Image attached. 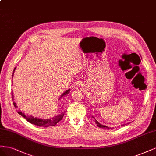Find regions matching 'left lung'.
Segmentation results:
<instances>
[{
    "mask_svg": "<svg viewBox=\"0 0 156 156\" xmlns=\"http://www.w3.org/2000/svg\"><path fill=\"white\" fill-rule=\"evenodd\" d=\"M95 122H96V124H97V125L98 126V127H99V128H108V129H109V127H108V126H104V125H102L101 124H100L97 120H95Z\"/></svg>",
    "mask_w": 156,
    "mask_h": 156,
    "instance_id": "1",
    "label": "left lung"
}]
</instances>
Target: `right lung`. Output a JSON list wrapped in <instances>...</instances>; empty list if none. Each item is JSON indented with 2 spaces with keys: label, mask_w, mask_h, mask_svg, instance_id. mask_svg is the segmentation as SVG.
I'll return each mask as SVG.
<instances>
[{
  "label": "right lung",
  "mask_w": 156,
  "mask_h": 156,
  "mask_svg": "<svg viewBox=\"0 0 156 156\" xmlns=\"http://www.w3.org/2000/svg\"><path fill=\"white\" fill-rule=\"evenodd\" d=\"M16 68H15L14 70H13V75H12V78H13V74H14V71L15 70H16ZM70 91V89L67 90V91H65L62 95V97L63 96H64V95L67 94L69 93ZM12 99L13 98V92H12ZM13 105L15 108H17V106L16 105V104L13 102ZM17 113L21 115L22 117H23L24 118H25V119H26L28 122H29L30 123H31L32 124H34V125H36V126H43V127H48V126H55L56 124H57V123H58L60 120H61L63 116H64V113L65 112L62 113L61 115H58V116H56L54 117L53 118H51V119H37V118H34V117L32 116H26V115L24 114V113L22 112L21 110L19 109V110H17Z\"/></svg>",
  "instance_id": "1"
}]
</instances>
